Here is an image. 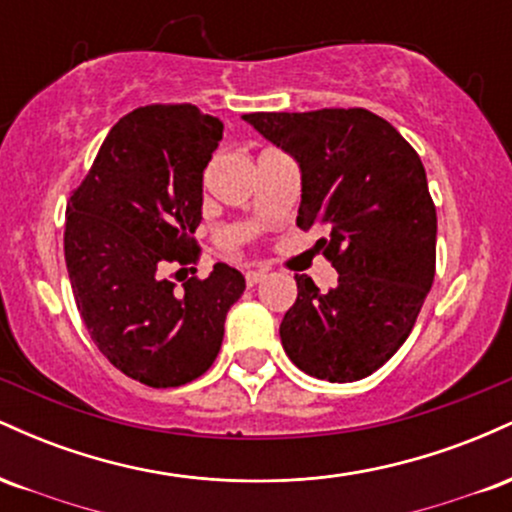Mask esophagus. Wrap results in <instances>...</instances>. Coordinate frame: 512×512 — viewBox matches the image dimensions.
Here are the masks:
<instances>
[{"instance_id": "1", "label": "esophagus", "mask_w": 512, "mask_h": 512, "mask_svg": "<svg viewBox=\"0 0 512 512\" xmlns=\"http://www.w3.org/2000/svg\"><path fill=\"white\" fill-rule=\"evenodd\" d=\"M264 276H267L264 269H252V272L245 274V281H248V286H257L264 279Z\"/></svg>"}]
</instances>
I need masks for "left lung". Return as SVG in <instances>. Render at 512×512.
<instances>
[{
	"mask_svg": "<svg viewBox=\"0 0 512 512\" xmlns=\"http://www.w3.org/2000/svg\"><path fill=\"white\" fill-rule=\"evenodd\" d=\"M301 170L298 228L339 272L320 293L296 274L298 298L281 344L303 373L354 383L375 373L409 337L436 274V207L419 154L383 117L363 108L243 115Z\"/></svg>",
	"mask_w": 512,
	"mask_h": 512,
	"instance_id": "obj_1",
	"label": "left lung"
}]
</instances>
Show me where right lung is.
Listing matches in <instances>:
<instances>
[{"label": "right lung", "mask_w": 512, "mask_h": 512, "mask_svg": "<svg viewBox=\"0 0 512 512\" xmlns=\"http://www.w3.org/2000/svg\"><path fill=\"white\" fill-rule=\"evenodd\" d=\"M223 125L195 105H149L110 129L67 204L64 260L86 330L117 370L178 387L209 370L245 276L228 264L175 289L168 262L197 252L202 178Z\"/></svg>", "instance_id": "obj_1"}]
</instances>
